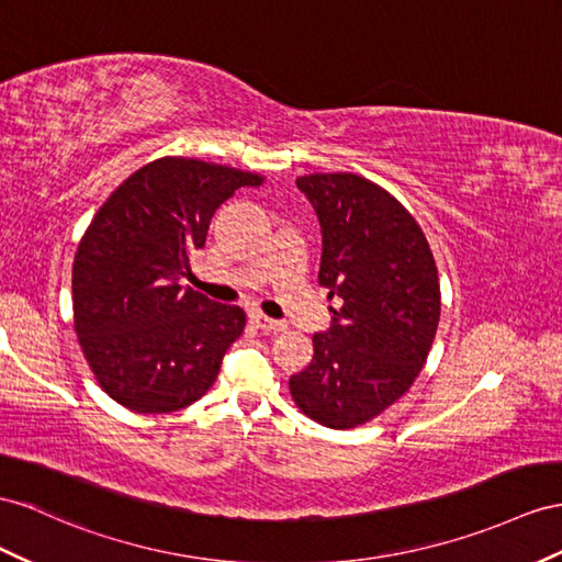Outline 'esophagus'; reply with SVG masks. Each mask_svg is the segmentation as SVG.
I'll return each instance as SVG.
<instances>
[{"instance_id": "esophagus-1", "label": "esophagus", "mask_w": 562, "mask_h": 562, "mask_svg": "<svg viewBox=\"0 0 562 562\" xmlns=\"http://www.w3.org/2000/svg\"><path fill=\"white\" fill-rule=\"evenodd\" d=\"M251 321H254V325H256L258 329H263L266 335H278V333H282V329L286 327L284 323L272 321V318H268V315H263V313H254Z\"/></svg>"}]
</instances>
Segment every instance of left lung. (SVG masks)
<instances>
[{"mask_svg": "<svg viewBox=\"0 0 562 562\" xmlns=\"http://www.w3.org/2000/svg\"><path fill=\"white\" fill-rule=\"evenodd\" d=\"M296 187L321 221L318 282L335 306L290 392L311 420L351 429L404 396L427 361L441 311L435 256L420 225L380 184L315 172Z\"/></svg>", "mask_w": 562, "mask_h": 562, "instance_id": "1", "label": "left lung"}]
</instances>
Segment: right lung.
<instances>
[{
  "mask_svg": "<svg viewBox=\"0 0 562 562\" xmlns=\"http://www.w3.org/2000/svg\"><path fill=\"white\" fill-rule=\"evenodd\" d=\"M256 172L164 156L135 170L82 235L74 321L99 386L135 413L194 404L218 378L247 315L182 286L213 213Z\"/></svg>",
  "mask_w": 562,
  "mask_h": 562,
  "instance_id": "right-lung-1",
  "label": "right lung"
}]
</instances>
